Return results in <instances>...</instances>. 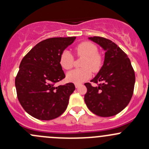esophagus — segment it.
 Instances as JSON below:
<instances>
[{
	"instance_id": "1",
	"label": "esophagus",
	"mask_w": 149,
	"mask_h": 149,
	"mask_svg": "<svg viewBox=\"0 0 149 149\" xmlns=\"http://www.w3.org/2000/svg\"><path fill=\"white\" fill-rule=\"evenodd\" d=\"M75 86H76V88H78L79 86H80V85H79V84H75Z\"/></svg>"
}]
</instances>
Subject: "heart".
<instances>
[{"label":"heart","instance_id":"heart-1","mask_svg":"<svg viewBox=\"0 0 149 149\" xmlns=\"http://www.w3.org/2000/svg\"><path fill=\"white\" fill-rule=\"evenodd\" d=\"M79 56H84L83 68L74 69L67 73L68 81L75 84H81L91 76V70L97 72L102 65V56L98 52L97 45L90 42H83L75 48ZM60 64L63 68L69 70L73 65V57L69 51L65 50L60 56Z\"/></svg>","mask_w":149,"mask_h":149}]
</instances>
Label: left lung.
Returning <instances> with one entry per match:
<instances>
[{
    "mask_svg": "<svg viewBox=\"0 0 149 149\" xmlns=\"http://www.w3.org/2000/svg\"><path fill=\"white\" fill-rule=\"evenodd\" d=\"M105 50L104 61L97 76L84 85V101L91 112L100 117H111L127 107L134 90L135 72L130 59L115 42L101 37H88Z\"/></svg>",
    "mask_w": 149,
    "mask_h": 149,
    "instance_id": "1",
    "label": "left lung"
}]
</instances>
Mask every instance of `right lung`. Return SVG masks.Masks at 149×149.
I'll return each mask as SVG.
<instances>
[{"label":"right lung","mask_w":149,"mask_h":149,"mask_svg":"<svg viewBox=\"0 0 149 149\" xmlns=\"http://www.w3.org/2000/svg\"><path fill=\"white\" fill-rule=\"evenodd\" d=\"M76 37H53L40 42L24 57L15 79L19 102L31 116L49 120L62 115L74 91L73 83L55 86L65 77L60 56Z\"/></svg>","instance_id":"add662e5"}]
</instances>
